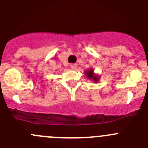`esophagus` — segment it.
Wrapping results in <instances>:
<instances>
[{"mask_svg": "<svg viewBox=\"0 0 148 148\" xmlns=\"http://www.w3.org/2000/svg\"><path fill=\"white\" fill-rule=\"evenodd\" d=\"M70 67H71L73 70H75L77 68V64L76 63H73V64H70Z\"/></svg>", "mask_w": 148, "mask_h": 148, "instance_id": "esophagus-1", "label": "esophagus"}]
</instances>
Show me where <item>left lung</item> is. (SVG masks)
<instances>
[{"label":"left lung","instance_id":"8db88e82","mask_svg":"<svg viewBox=\"0 0 148 148\" xmlns=\"http://www.w3.org/2000/svg\"><path fill=\"white\" fill-rule=\"evenodd\" d=\"M86 74L87 77H88V78H90V79H93V81H94L95 82H97V79L98 78H97V76H94V75H93V70H88V71L86 72Z\"/></svg>","mask_w":148,"mask_h":148}]
</instances>
